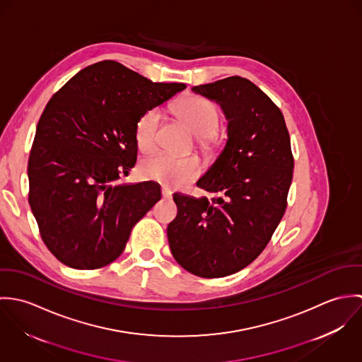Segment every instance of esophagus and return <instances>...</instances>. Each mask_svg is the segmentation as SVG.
Instances as JSON below:
<instances>
[{"label":"esophagus","mask_w":362,"mask_h":362,"mask_svg":"<svg viewBox=\"0 0 362 362\" xmlns=\"http://www.w3.org/2000/svg\"><path fill=\"white\" fill-rule=\"evenodd\" d=\"M171 195H173L171 188H168V187H163V188H161V197H163V199H170Z\"/></svg>","instance_id":"obj_1"}]
</instances>
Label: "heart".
<instances>
[{"mask_svg": "<svg viewBox=\"0 0 362 362\" xmlns=\"http://www.w3.org/2000/svg\"><path fill=\"white\" fill-rule=\"evenodd\" d=\"M174 111L197 135V149L202 155H213L220 145L218 107L202 96L189 95L174 104ZM160 118V110L156 107L144 111L138 117L135 124V141L141 152L151 153L155 151ZM139 171L148 180L161 182L167 187H180L201 174V163L194 156L155 155L141 163Z\"/></svg>", "mask_w": 362, "mask_h": 362, "instance_id": "b5f03b06", "label": "heart"}]
</instances>
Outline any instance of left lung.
Listing matches in <instances>:
<instances>
[{
  "instance_id": "obj_1",
  "label": "left lung",
  "mask_w": 362,
  "mask_h": 362,
  "mask_svg": "<svg viewBox=\"0 0 362 362\" xmlns=\"http://www.w3.org/2000/svg\"><path fill=\"white\" fill-rule=\"evenodd\" d=\"M192 90L221 104L228 141L197 184L210 199L173 195L178 213L167 237L185 270L224 277L247 267L269 244L287 207L294 157L280 108L251 81L228 76Z\"/></svg>"
}]
</instances>
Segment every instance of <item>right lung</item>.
Masks as SVG:
<instances>
[{"label":"right lung","instance_id":"right-lung-1","mask_svg":"<svg viewBox=\"0 0 362 362\" xmlns=\"http://www.w3.org/2000/svg\"><path fill=\"white\" fill-rule=\"evenodd\" d=\"M100 61L52 95L28 161L29 205L40 237L64 264L93 270L118 258L160 187L121 185L136 163L138 117L185 89Z\"/></svg>","mask_w":362,"mask_h":362}]
</instances>
